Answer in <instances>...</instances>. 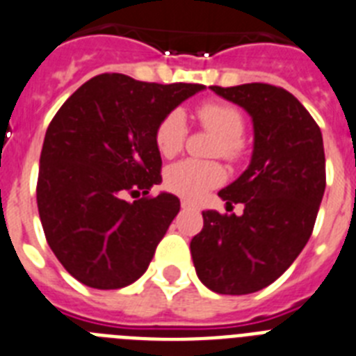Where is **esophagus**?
Listing matches in <instances>:
<instances>
[{
	"mask_svg": "<svg viewBox=\"0 0 356 356\" xmlns=\"http://www.w3.org/2000/svg\"><path fill=\"white\" fill-rule=\"evenodd\" d=\"M181 209H196V205L191 204L189 200H181Z\"/></svg>",
	"mask_w": 356,
	"mask_h": 356,
	"instance_id": "obj_1",
	"label": "esophagus"
}]
</instances>
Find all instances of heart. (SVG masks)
Returning a JSON list of instances; mask_svg holds the SVG:
<instances>
[{
    "label": "heart",
    "mask_w": 356,
    "mask_h": 356,
    "mask_svg": "<svg viewBox=\"0 0 356 356\" xmlns=\"http://www.w3.org/2000/svg\"><path fill=\"white\" fill-rule=\"evenodd\" d=\"M196 116L205 129L213 131L218 136L214 147V154H220L225 160H238L243 152V129L245 118L240 108L222 102H209L196 108ZM187 134L185 116L181 111H171L161 120L156 129V149L161 156L172 158L181 151ZM225 172L216 161L181 160L172 163L165 172L167 187L184 196V198L196 200L204 196L207 191L224 181Z\"/></svg>",
    "instance_id": "obj_1"
}]
</instances>
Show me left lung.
Here are the masks:
<instances>
[{
    "instance_id": "obj_1",
    "label": "left lung",
    "mask_w": 356,
    "mask_h": 356,
    "mask_svg": "<svg viewBox=\"0 0 356 356\" xmlns=\"http://www.w3.org/2000/svg\"><path fill=\"white\" fill-rule=\"evenodd\" d=\"M211 90L252 118L251 163L218 193L243 214L204 211L191 240L196 275L220 295H249L284 275L305 248L325 191L322 132L304 105L282 87L245 83Z\"/></svg>"
}]
</instances>
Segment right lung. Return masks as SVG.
Here are the masks:
<instances>
[{"mask_svg":"<svg viewBox=\"0 0 356 356\" xmlns=\"http://www.w3.org/2000/svg\"><path fill=\"white\" fill-rule=\"evenodd\" d=\"M204 85L147 83L99 74L76 90L47 129L38 211L61 266L85 286L120 289L147 271L180 211L161 181L156 129ZM138 197L127 202V195Z\"/></svg>","mask_w":356,"mask_h":356,"instance_id":"add662e5","label":"right lung"}]
</instances>
